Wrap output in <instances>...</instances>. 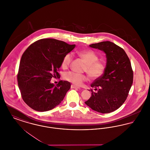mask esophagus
Instances as JSON below:
<instances>
[{
	"instance_id": "34e87169",
	"label": "esophagus",
	"mask_w": 150,
	"mask_h": 150,
	"mask_svg": "<svg viewBox=\"0 0 150 150\" xmlns=\"http://www.w3.org/2000/svg\"><path fill=\"white\" fill-rule=\"evenodd\" d=\"M71 88H73V89H80V88H79L77 86H74V85H71Z\"/></svg>"
}]
</instances>
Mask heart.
<instances>
[{
	"label": "heart",
	"mask_w": 150,
	"mask_h": 150,
	"mask_svg": "<svg viewBox=\"0 0 150 150\" xmlns=\"http://www.w3.org/2000/svg\"><path fill=\"white\" fill-rule=\"evenodd\" d=\"M78 55L86 63L84 71L86 72L92 79L101 77L106 70V64L102 61H98V55L91 50H80ZM72 55L71 53L65 54L62 60L61 65L64 69L67 68L71 63ZM64 79L76 86H80L88 79V76L85 74H79L75 72L69 71L64 75Z\"/></svg>",
	"instance_id": "obj_1"
}]
</instances>
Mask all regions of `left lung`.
Here are the masks:
<instances>
[{"label":"left lung","instance_id":"left-lung-1","mask_svg":"<svg viewBox=\"0 0 150 150\" xmlns=\"http://www.w3.org/2000/svg\"><path fill=\"white\" fill-rule=\"evenodd\" d=\"M103 51L107 64L103 75L96 79L91 86L92 96L85 102L92 110L100 113H110L118 109L127 100L133 81V71L128 56L120 47L111 42L89 45Z\"/></svg>","mask_w":150,"mask_h":150}]
</instances>
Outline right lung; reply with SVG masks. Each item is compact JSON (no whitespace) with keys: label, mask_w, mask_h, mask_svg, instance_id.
Segmentation results:
<instances>
[{"label":"right lung","mask_w":150,"mask_h":150,"mask_svg":"<svg viewBox=\"0 0 150 150\" xmlns=\"http://www.w3.org/2000/svg\"><path fill=\"white\" fill-rule=\"evenodd\" d=\"M75 45L54 39H42L31 44L23 52L17 74L18 86L23 101L32 109L47 111L58 105L71 84L60 80L50 83L58 73L62 58Z\"/></svg>","instance_id":"add662e5"}]
</instances>
